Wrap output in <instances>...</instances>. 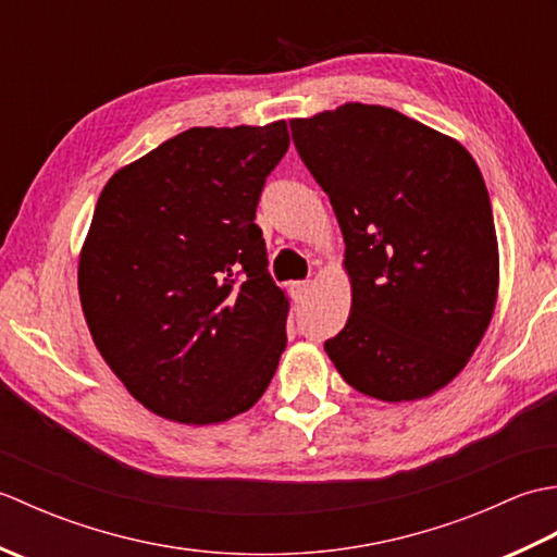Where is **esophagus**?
<instances>
[{"label": "esophagus", "instance_id": "esophagus-1", "mask_svg": "<svg viewBox=\"0 0 557 557\" xmlns=\"http://www.w3.org/2000/svg\"><path fill=\"white\" fill-rule=\"evenodd\" d=\"M289 292L294 301H304L311 294V282L309 280H294L289 282Z\"/></svg>", "mask_w": 557, "mask_h": 557}]
</instances>
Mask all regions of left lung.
Masks as SVG:
<instances>
[{
	"label": "left lung",
	"mask_w": 557,
	"mask_h": 557,
	"mask_svg": "<svg viewBox=\"0 0 557 557\" xmlns=\"http://www.w3.org/2000/svg\"><path fill=\"white\" fill-rule=\"evenodd\" d=\"M299 158L345 236L347 325L327 357L383 401L433 395L465 369L498 297V239L474 158L381 104L292 120Z\"/></svg>",
	"instance_id": "8db88e82"
}]
</instances>
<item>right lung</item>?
I'll return each mask as SVG.
<instances>
[{"label":"right lung","mask_w":557,"mask_h":557,"mask_svg":"<svg viewBox=\"0 0 557 557\" xmlns=\"http://www.w3.org/2000/svg\"><path fill=\"white\" fill-rule=\"evenodd\" d=\"M285 122L188 128L104 184L78 260L92 342L158 417L208 425L251 409L287 347L289 301L256 208Z\"/></svg>","instance_id":"add662e5"}]
</instances>
